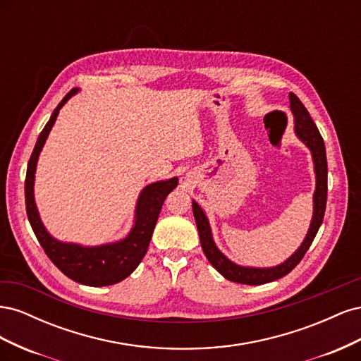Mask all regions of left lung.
Returning <instances> with one entry per match:
<instances>
[{
	"label": "left lung",
	"instance_id": "1",
	"mask_svg": "<svg viewBox=\"0 0 361 361\" xmlns=\"http://www.w3.org/2000/svg\"><path fill=\"white\" fill-rule=\"evenodd\" d=\"M289 102H290V110L295 117V133H297L301 141H304V145L312 150L314 173H316V191L313 197L314 211H313L309 233L305 236L301 247L295 251L285 264L274 268H267V269L245 268V267H239L233 264V262L228 260L221 251L215 247L207 218L202 211V207L195 202H192V212L195 218V224H197V228H199L200 244H202L204 256L224 279L235 283H243V285H265V283L274 281L277 279H281L286 274H289V272L300 264L304 255L307 253L309 247L312 245L313 239L316 233H318L319 227L324 221V214H325V206H326V190H329V187H326V174H329V169H326L324 140H322V135L319 134L318 126H316L312 120L307 108L302 105V102L298 99L297 94L289 93Z\"/></svg>",
	"mask_w": 361,
	"mask_h": 361
}]
</instances>
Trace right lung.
<instances>
[{"mask_svg":"<svg viewBox=\"0 0 361 361\" xmlns=\"http://www.w3.org/2000/svg\"><path fill=\"white\" fill-rule=\"evenodd\" d=\"M76 92H78V89H72L63 97L37 138V143L30 157L27 167L25 207L28 221L39 244L45 250V253L51 259L52 264L64 276L87 286H108L126 279L138 267L141 259L145 257L152 239V233H154L155 224L158 221L162 203L167 195L176 188L178 179L173 178L169 180L152 183L141 191L135 211V226L123 241L87 248L75 244L59 243L57 239H54L45 231V227H43L39 218L35 195H32V185H35V171L39 154L43 145H45V140L54 122H56L60 108Z\"/></svg>","mask_w":361,"mask_h":361,"instance_id":"right-lung-1","label":"right lung"}]
</instances>
